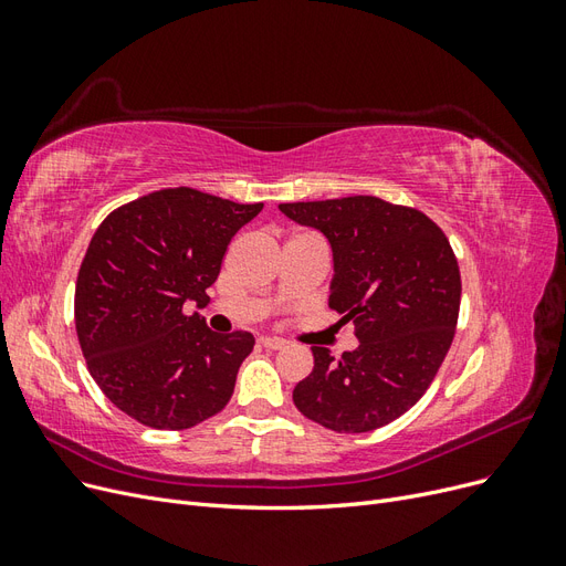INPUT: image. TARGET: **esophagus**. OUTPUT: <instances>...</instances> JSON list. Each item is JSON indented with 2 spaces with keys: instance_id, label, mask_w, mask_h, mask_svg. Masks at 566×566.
<instances>
[{
  "instance_id": "1",
  "label": "esophagus",
  "mask_w": 566,
  "mask_h": 566,
  "mask_svg": "<svg viewBox=\"0 0 566 566\" xmlns=\"http://www.w3.org/2000/svg\"><path fill=\"white\" fill-rule=\"evenodd\" d=\"M260 345L266 347V349H283L285 339H281V337H260Z\"/></svg>"
}]
</instances>
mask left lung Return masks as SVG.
<instances>
[{"mask_svg": "<svg viewBox=\"0 0 566 566\" xmlns=\"http://www.w3.org/2000/svg\"><path fill=\"white\" fill-rule=\"evenodd\" d=\"M279 208L328 238V304L354 321L358 337L339 361L312 347L314 370L297 382L293 401L333 432L378 430L418 403L453 342L462 287L449 238L420 210L375 196Z\"/></svg>", "mask_w": 566, "mask_h": 566, "instance_id": "left-lung-1", "label": "left lung"}]
</instances>
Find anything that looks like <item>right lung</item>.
<instances>
[{"mask_svg":"<svg viewBox=\"0 0 566 566\" xmlns=\"http://www.w3.org/2000/svg\"><path fill=\"white\" fill-rule=\"evenodd\" d=\"M262 208L179 186L101 221L77 273L75 328L92 378L129 418L188 430L229 403L254 337L212 333L184 302H210L231 238Z\"/></svg>","mask_w":566,"mask_h":566,"instance_id":"obj_1","label":"right lung"}]
</instances>
